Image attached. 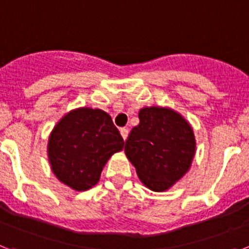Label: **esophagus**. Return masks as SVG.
Here are the masks:
<instances>
[{"instance_id": "esophagus-1", "label": "esophagus", "mask_w": 249, "mask_h": 249, "mask_svg": "<svg viewBox=\"0 0 249 249\" xmlns=\"http://www.w3.org/2000/svg\"><path fill=\"white\" fill-rule=\"evenodd\" d=\"M120 134H121V137H123V139H124V141H126V138H128V134H129V130L126 128H121Z\"/></svg>"}]
</instances>
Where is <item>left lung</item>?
Listing matches in <instances>:
<instances>
[{
    "label": "left lung",
    "mask_w": 249,
    "mask_h": 249,
    "mask_svg": "<svg viewBox=\"0 0 249 249\" xmlns=\"http://www.w3.org/2000/svg\"><path fill=\"white\" fill-rule=\"evenodd\" d=\"M125 154L148 189L164 191L189 171L195 137L189 123L170 108L144 107L125 142Z\"/></svg>",
    "instance_id": "1"
}]
</instances>
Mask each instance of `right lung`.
Returning <instances> with one entry per match:
<instances>
[{
	"label": "right lung",
	"instance_id": "1",
	"mask_svg": "<svg viewBox=\"0 0 249 249\" xmlns=\"http://www.w3.org/2000/svg\"><path fill=\"white\" fill-rule=\"evenodd\" d=\"M124 148L110 115L100 108L71 111L53 129L48 156L54 175L77 191L99 182L107 160Z\"/></svg>",
	"mask_w": 249,
	"mask_h": 249
}]
</instances>
